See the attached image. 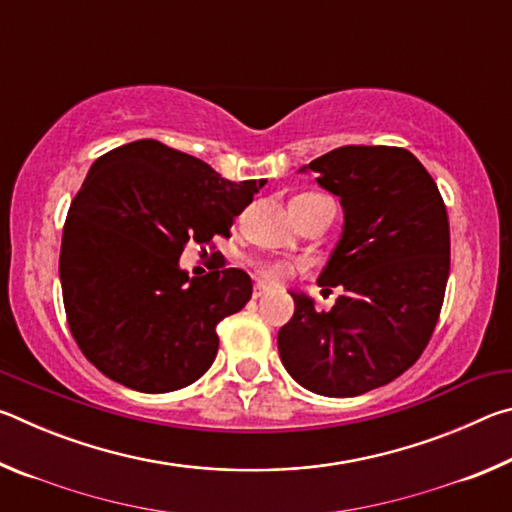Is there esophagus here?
<instances>
[{
    "mask_svg": "<svg viewBox=\"0 0 512 512\" xmlns=\"http://www.w3.org/2000/svg\"><path fill=\"white\" fill-rule=\"evenodd\" d=\"M268 291H271V287H266V284H255L253 296H255V298H262V296H266Z\"/></svg>",
    "mask_w": 512,
    "mask_h": 512,
    "instance_id": "esophagus-1",
    "label": "esophagus"
}]
</instances>
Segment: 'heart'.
Wrapping results in <instances>:
<instances>
[{
  "label": "heart",
  "mask_w": 512,
  "mask_h": 512,
  "mask_svg": "<svg viewBox=\"0 0 512 512\" xmlns=\"http://www.w3.org/2000/svg\"><path fill=\"white\" fill-rule=\"evenodd\" d=\"M257 273L268 282H282L293 273V266L287 262H259Z\"/></svg>",
  "instance_id": "heart-1"
}]
</instances>
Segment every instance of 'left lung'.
Masks as SVG:
<instances>
[{
    "instance_id": "obj_1",
    "label": "left lung",
    "mask_w": 512,
    "mask_h": 512,
    "mask_svg": "<svg viewBox=\"0 0 512 512\" xmlns=\"http://www.w3.org/2000/svg\"><path fill=\"white\" fill-rule=\"evenodd\" d=\"M300 171L341 198V239L318 275L341 296L316 311L305 291H289L296 311L277 350L307 391L354 397L400 377L427 348L449 277L447 210L429 171L397 146H341Z\"/></svg>"
}]
</instances>
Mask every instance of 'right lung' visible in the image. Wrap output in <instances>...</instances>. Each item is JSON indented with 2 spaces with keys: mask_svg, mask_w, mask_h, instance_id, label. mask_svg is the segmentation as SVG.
I'll use <instances>...</instances> for the list:
<instances>
[{
  "mask_svg": "<svg viewBox=\"0 0 512 512\" xmlns=\"http://www.w3.org/2000/svg\"><path fill=\"white\" fill-rule=\"evenodd\" d=\"M266 180L230 183L194 155L137 140L101 155L69 207L60 284L88 361L140 393L194 384L219 350L216 325L253 296L241 268L189 277V241L230 235ZM219 268V266H216Z\"/></svg>",
  "mask_w": 512,
  "mask_h": 512,
  "instance_id": "1",
  "label": "right lung"
}]
</instances>
